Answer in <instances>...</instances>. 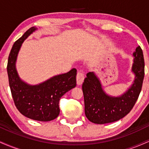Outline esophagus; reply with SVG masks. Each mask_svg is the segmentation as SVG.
<instances>
[{
  "mask_svg": "<svg viewBox=\"0 0 149 149\" xmlns=\"http://www.w3.org/2000/svg\"><path fill=\"white\" fill-rule=\"evenodd\" d=\"M85 76L84 74H83V72H78L77 73V76H76V80H77V84L78 85H82V83H83V80H84Z\"/></svg>",
  "mask_w": 149,
  "mask_h": 149,
  "instance_id": "obj_1",
  "label": "esophagus"
}]
</instances>
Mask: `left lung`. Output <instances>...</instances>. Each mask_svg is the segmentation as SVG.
<instances>
[{
    "mask_svg": "<svg viewBox=\"0 0 149 149\" xmlns=\"http://www.w3.org/2000/svg\"><path fill=\"white\" fill-rule=\"evenodd\" d=\"M132 71L134 74L132 85L119 97L107 95L99 78L94 72L87 73L82 85L85 102V113L90 122L105 124L116 122L127 115L136 103L144 78V59L140 46L133 53Z\"/></svg>",
    "mask_w": 149,
    "mask_h": 149,
    "instance_id": "1",
    "label": "left lung"
}]
</instances>
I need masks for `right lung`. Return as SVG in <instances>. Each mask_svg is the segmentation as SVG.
I'll use <instances>...</instances> for the list:
<instances>
[{
  "mask_svg": "<svg viewBox=\"0 0 149 149\" xmlns=\"http://www.w3.org/2000/svg\"><path fill=\"white\" fill-rule=\"evenodd\" d=\"M37 29L31 27L15 42L8 57L7 71L12 96L22 115L38 121H50L59 114L61 97L76 85V69L53 76L43 83L31 85L21 80L16 69L19 51L24 41Z\"/></svg>",
  "mask_w": 149,
  "mask_h": 149,
  "instance_id": "1",
  "label": "right lung"
}]
</instances>
